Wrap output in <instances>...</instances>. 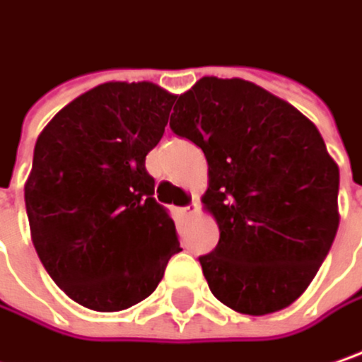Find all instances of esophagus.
Listing matches in <instances>:
<instances>
[{
    "label": "esophagus",
    "mask_w": 362,
    "mask_h": 362,
    "mask_svg": "<svg viewBox=\"0 0 362 362\" xmlns=\"http://www.w3.org/2000/svg\"><path fill=\"white\" fill-rule=\"evenodd\" d=\"M194 211H197V202H192V204H188V206H182L180 215L182 217H190Z\"/></svg>",
    "instance_id": "obj_1"
}]
</instances>
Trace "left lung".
<instances>
[{"instance_id":"left-lung-1","label":"left lung","mask_w":362,"mask_h":362,"mask_svg":"<svg viewBox=\"0 0 362 362\" xmlns=\"http://www.w3.org/2000/svg\"><path fill=\"white\" fill-rule=\"evenodd\" d=\"M170 127L209 163L204 209L219 244L201 256L227 308L266 315L303 295L336 238L340 172L295 106L245 79L202 77L178 96Z\"/></svg>"}]
</instances>
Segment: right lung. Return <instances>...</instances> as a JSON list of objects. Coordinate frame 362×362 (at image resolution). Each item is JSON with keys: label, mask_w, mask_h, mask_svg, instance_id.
Segmentation results:
<instances>
[{"label": "right lung", "mask_w": 362, "mask_h": 362, "mask_svg": "<svg viewBox=\"0 0 362 362\" xmlns=\"http://www.w3.org/2000/svg\"><path fill=\"white\" fill-rule=\"evenodd\" d=\"M174 100L151 81H108L38 135L24 186L33 244L57 287L83 308L120 311L143 301L180 252L145 170Z\"/></svg>", "instance_id": "1"}]
</instances>
